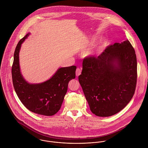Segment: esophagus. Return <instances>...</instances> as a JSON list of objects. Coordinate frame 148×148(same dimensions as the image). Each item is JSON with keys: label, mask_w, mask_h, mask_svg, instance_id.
Listing matches in <instances>:
<instances>
[{"label": "esophagus", "mask_w": 148, "mask_h": 148, "mask_svg": "<svg viewBox=\"0 0 148 148\" xmlns=\"http://www.w3.org/2000/svg\"><path fill=\"white\" fill-rule=\"evenodd\" d=\"M81 73H82V69L80 68H77L76 69V76H79L80 75H81Z\"/></svg>", "instance_id": "esophagus-1"}]
</instances>
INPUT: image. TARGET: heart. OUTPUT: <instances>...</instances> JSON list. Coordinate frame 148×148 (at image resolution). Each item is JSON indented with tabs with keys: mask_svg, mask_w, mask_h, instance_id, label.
<instances>
[{
	"mask_svg": "<svg viewBox=\"0 0 148 148\" xmlns=\"http://www.w3.org/2000/svg\"><path fill=\"white\" fill-rule=\"evenodd\" d=\"M95 40H96V39L93 38L88 42V43H89V45H92V44H93L94 42H95ZM107 44H108V42L106 40H103V42H101V44L99 45V47L96 48V49L93 52V53H101L105 49Z\"/></svg>",
	"mask_w": 148,
	"mask_h": 148,
	"instance_id": "obj_1",
	"label": "heart"
}]
</instances>
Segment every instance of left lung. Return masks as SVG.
I'll return each instance as SVG.
<instances>
[{
  "label": "left lung",
  "mask_w": 148,
  "mask_h": 148,
  "mask_svg": "<svg viewBox=\"0 0 148 148\" xmlns=\"http://www.w3.org/2000/svg\"><path fill=\"white\" fill-rule=\"evenodd\" d=\"M137 78L135 51L126 40L108 46L97 58L84 59L79 81L91 112L99 117H108L130 102Z\"/></svg>",
  "instance_id": "obj_1"
}]
</instances>
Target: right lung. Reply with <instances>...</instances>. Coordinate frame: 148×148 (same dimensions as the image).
Masks as SVG:
<instances>
[{"label":"right lung","instance_id":"right-lung-1","mask_svg":"<svg viewBox=\"0 0 148 148\" xmlns=\"http://www.w3.org/2000/svg\"><path fill=\"white\" fill-rule=\"evenodd\" d=\"M29 35L23 38L15 48L12 66L14 87L22 104L29 110L40 115L52 116L61 108L69 82L75 78L76 66L60 68L50 79L42 83H28L21 75L19 54L21 44Z\"/></svg>","mask_w":148,"mask_h":148}]
</instances>
